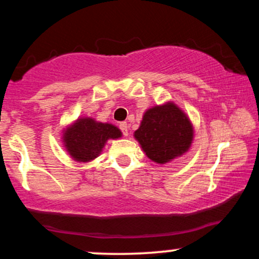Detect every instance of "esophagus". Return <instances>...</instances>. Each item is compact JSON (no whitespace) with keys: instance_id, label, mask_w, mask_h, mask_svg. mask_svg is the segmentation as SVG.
I'll return each instance as SVG.
<instances>
[{"instance_id":"obj_1","label":"esophagus","mask_w":259,"mask_h":259,"mask_svg":"<svg viewBox=\"0 0 259 259\" xmlns=\"http://www.w3.org/2000/svg\"><path fill=\"white\" fill-rule=\"evenodd\" d=\"M119 127H120V130L121 132H123V134L124 135H127V124L125 123V121H123V123H120L119 124Z\"/></svg>"}]
</instances>
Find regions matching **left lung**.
I'll return each instance as SVG.
<instances>
[{"mask_svg":"<svg viewBox=\"0 0 259 259\" xmlns=\"http://www.w3.org/2000/svg\"><path fill=\"white\" fill-rule=\"evenodd\" d=\"M134 138L148 158L165 164L189 151L194 140V125L179 106L168 101L144 113Z\"/></svg>","mask_w":259,"mask_h":259,"instance_id":"1","label":"left lung"}]
</instances>
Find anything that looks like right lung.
<instances>
[{
	"instance_id": "add662e5",
	"label": "right lung",
	"mask_w": 259,
	"mask_h": 259,
	"mask_svg": "<svg viewBox=\"0 0 259 259\" xmlns=\"http://www.w3.org/2000/svg\"><path fill=\"white\" fill-rule=\"evenodd\" d=\"M65 151L74 160L88 163L100 156L108 140L121 138L120 129L91 117H80L62 132Z\"/></svg>"
}]
</instances>
